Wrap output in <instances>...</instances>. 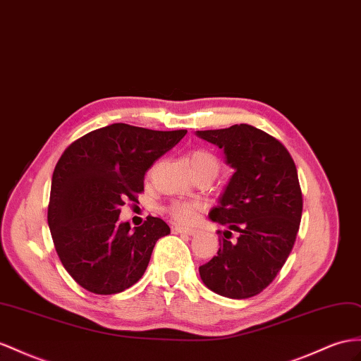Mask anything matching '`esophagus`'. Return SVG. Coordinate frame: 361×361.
I'll return each instance as SVG.
<instances>
[{
	"mask_svg": "<svg viewBox=\"0 0 361 361\" xmlns=\"http://www.w3.org/2000/svg\"><path fill=\"white\" fill-rule=\"evenodd\" d=\"M173 232H175V233H181V235H190V236H193V235H197V233H198V230H195V228H189V227H180V226H177V227H173Z\"/></svg>",
	"mask_w": 361,
	"mask_h": 361,
	"instance_id": "34e87169",
	"label": "esophagus"
}]
</instances>
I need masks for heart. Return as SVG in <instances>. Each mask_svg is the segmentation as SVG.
<instances>
[{
    "instance_id": "b5f03b06",
    "label": "heart",
    "mask_w": 361,
    "mask_h": 361,
    "mask_svg": "<svg viewBox=\"0 0 361 361\" xmlns=\"http://www.w3.org/2000/svg\"><path fill=\"white\" fill-rule=\"evenodd\" d=\"M189 163L193 173L197 175H212L215 177L219 171V160L218 157L207 149H195L189 154ZM200 206L192 201H172L166 207V212L178 223L189 224L195 221L198 215Z\"/></svg>"
}]
</instances>
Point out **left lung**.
Instances as JSON below:
<instances>
[{"label":"left lung","instance_id":"1","mask_svg":"<svg viewBox=\"0 0 361 361\" xmlns=\"http://www.w3.org/2000/svg\"><path fill=\"white\" fill-rule=\"evenodd\" d=\"M197 135L221 147L235 169L209 214L227 230L218 232V255L200 267V276L224 298H253L274 281L295 243L303 207L298 169L277 138L252 125Z\"/></svg>","mask_w":361,"mask_h":361}]
</instances>
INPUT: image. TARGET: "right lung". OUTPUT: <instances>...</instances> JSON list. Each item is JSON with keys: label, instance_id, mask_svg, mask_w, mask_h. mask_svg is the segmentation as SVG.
Segmentation results:
<instances>
[{"label": "right lung", "instance_id": "add662e5", "mask_svg": "<svg viewBox=\"0 0 361 361\" xmlns=\"http://www.w3.org/2000/svg\"><path fill=\"white\" fill-rule=\"evenodd\" d=\"M113 123L73 142L54 168L49 227L63 269L82 288L116 294L143 276L155 243L171 233L161 218L140 227L120 223V207L137 201L145 173L186 135Z\"/></svg>", "mask_w": 361, "mask_h": 361}]
</instances>
